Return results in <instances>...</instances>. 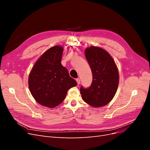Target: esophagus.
Returning <instances> with one entry per match:
<instances>
[{"mask_svg":"<svg viewBox=\"0 0 150 150\" xmlns=\"http://www.w3.org/2000/svg\"><path fill=\"white\" fill-rule=\"evenodd\" d=\"M76 81H77V83H78V85H79L81 84V80H80V79H79V78L76 79Z\"/></svg>","mask_w":150,"mask_h":150,"instance_id":"esophagus-1","label":"esophagus"}]
</instances>
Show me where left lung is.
Listing matches in <instances>:
<instances>
[{
	"label": "left lung",
	"instance_id": "obj_1",
	"mask_svg": "<svg viewBox=\"0 0 150 150\" xmlns=\"http://www.w3.org/2000/svg\"><path fill=\"white\" fill-rule=\"evenodd\" d=\"M85 56L92 71L93 81L89 88L81 86V96L83 101L91 106H105L112 100L117 89V68L110 54L100 47L86 48Z\"/></svg>",
	"mask_w": 150,
	"mask_h": 150
}]
</instances>
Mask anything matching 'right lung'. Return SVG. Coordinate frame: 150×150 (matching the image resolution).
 I'll list each match as a JSON object with an SVG mask.
<instances>
[{
	"mask_svg": "<svg viewBox=\"0 0 150 150\" xmlns=\"http://www.w3.org/2000/svg\"><path fill=\"white\" fill-rule=\"evenodd\" d=\"M63 48L49 49L36 61L29 76V87L35 101L50 108L61 104L67 91L77 85L61 64Z\"/></svg>",
	"mask_w": 150,
	"mask_h": 150,
	"instance_id": "obj_1",
	"label": "right lung"
}]
</instances>
